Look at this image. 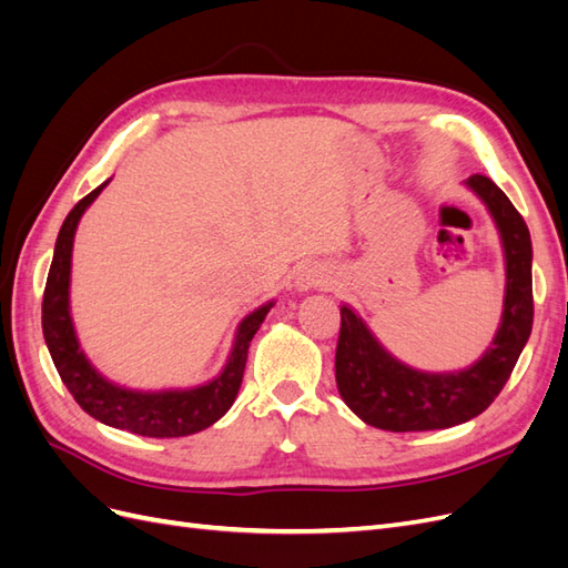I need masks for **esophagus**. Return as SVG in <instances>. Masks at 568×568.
<instances>
[{"label":"esophagus","mask_w":568,"mask_h":568,"mask_svg":"<svg viewBox=\"0 0 568 568\" xmlns=\"http://www.w3.org/2000/svg\"><path fill=\"white\" fill-rule=\"evenodd\" d=\"M298 288L307 291V288H317V286H332L334 284V272L326 267V265H320V263H313L301 270L298 280H296Z\"/></svg>","instance_id":"34e87169"}]
</instances>
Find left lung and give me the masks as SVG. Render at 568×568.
<instances>
[{
  "instance_id": "8db88e82",
  "label": "left lung",
  "mask_w": 568,
  "mask_h": 568,
  "mask_svg": "<svg viewBox=\"0 0 568 568\" xmlns=\"http://www.w3.org/2000/svg\"><path fill=\"white\" fill-rule=\"evenodd\" d=\"M486 201L507 253V296L500 332L488 353L457 374H424L393 359L351 307H341L336 386L369 426L384 432H434L469 422L500 395L532 329L530 234L521 213L486 175L467 182Z\"/></svg>"
}]
</instances>
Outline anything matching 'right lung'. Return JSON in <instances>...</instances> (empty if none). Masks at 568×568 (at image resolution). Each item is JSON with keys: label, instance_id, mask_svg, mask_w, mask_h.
Here are the masks:
<instances>
[{"label": "right lung", "instance_id": "1", "mask_svg": "<svg viewBox=\"0 0 568 568\" xmlns=\"http://www.w3.org/2000/svg\"><path fill=\"white\" fill-rule=\"evenodd\" d=\"M104 184L80 199L61 225L54 261H51L47 274L42 298V332L47 348L51 353V359H54L61 382L71 390L75 403L101 424L149 438H178L203 432V428L215 424L232 407L239 386H242L244 379L251 338L257 332V326L263 324L272 303L263 305L261 311L251 313L242 322L230 363L225 372L211 384L199 386L194 390L165 393H134L109 384L84 359L73 332L71 315H68V277H71L75 227L80 215L99 196Z\"/></svg>", "mask_w": 568, "mask_h": 568}]
</instances>
